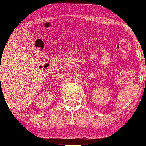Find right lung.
<instances>
[{"label":"right lung","mask_w":146,"mask_h":146,"mask_svg":"<svg viewBox=\"0 0 146 146\" xmlns=\"http://www.w3.org/2000/svg\"><path fill=\"white\" fill-rule=\"evenodd\" d=\"M0 79H1V78H0Z\"/></svg>","instance_id":"right-lung-1"}]
</instances>
